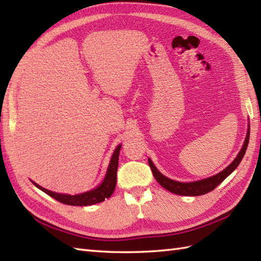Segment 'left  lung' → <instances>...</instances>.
<instances>
[{
  "mask_svg": "<svg viewBox=\"0 0 261 261\" xmlns=\"http://www.w3.org/2000/svg\"><path fill=\"white\" fill-rule=\"evenodd\" d=\"M249 135H250V129H248V134L246 137L245 143H243V147L241 148V150L238 154L237 158L232 162L228 167H226L224 170L221 171L218 175L208 177V178H205L198 181H192V182H179L173 179H169L167 177L164 176L163 174H160L158 169L154 167V165L150 159H148L149 166H150L152 174L154 176V178L162 185L166 190L177 194V195H182V196H198V195H204L208 192H212L215 190L216 186H219L221 182H222L226 177H228L232 171H233L238 166H239L240 162L242 160L243 156H245L248 143H249Z\"/></svg>",
  "mask_w": 261,
  "mask_h": 261,
  "instance_id": "left-lung-1",
  "label": "left lung"
}]
</instances>
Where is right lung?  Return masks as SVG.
I'll return each instance as SVG.
<instances>
[{"instance_id":"add662e5","label":"right lung","mask_w":261,"mask_h":261,"mask_svg":"<svg viewBox=\"0 0 261 261\" xmlns=\"http://www.w3.org/2000/svg\"><path fill=\"white\" fill-rule=\"evenodd\" d=\"M121 150V146L116 147L114 153L109 165V168L107 171V176L103 180V182L95 190H92L90 192L79 194V195H67V194H58L51 191H48L46 188L39 186L35 181H32L39 190L45 192L49 196L57 199L58 202L67 205H74V206H86V205L96 204L99 202H103L105 198H109L112 195L115 185H116V171H118V165H119V153Z\"/></svg>"}]
</instances>
